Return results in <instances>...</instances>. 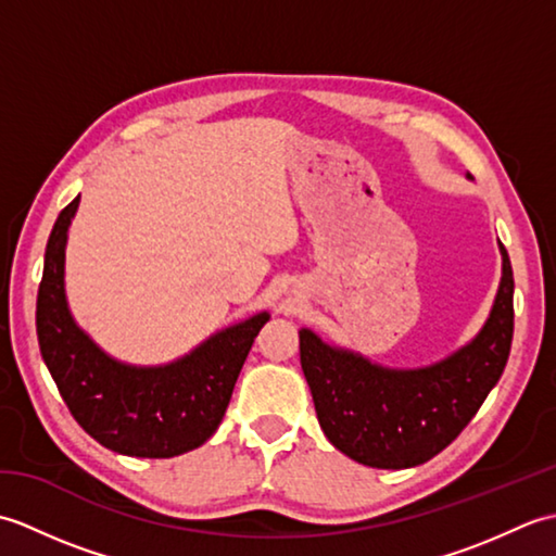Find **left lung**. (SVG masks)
<instances>
[{
  "mask_svg": "<svg viewBox=\"0 0 556 556\" xmlns=\"http://www.w3.org/2000/svg\"><path fill=\"white\" fill-rule=\"evenodd\" d=\"M473 341L425 368H384L301 329V368L320 428L341 454L372 468L420 466L452 444L500 382L514 337V271Z\"/></svg>",
  "mask_w": 556,
  "mask_h": 556,
  "instance_id": "1",
  "label": "left lung"
}]
</instances>
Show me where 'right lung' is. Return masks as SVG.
<instances>
[{"label":"right lung","instance_id":"add662e5","mask_svg":"<svg viewBox=\"0 0 556 556\" xmlns=\"http://www.w3.org/2000/svg\"><path fill=\"white\" fill-rule=\"evenodd\" d=\"M78 200L80 195L59 212L45 248L35 325L47 370L71 416L102 446L140 458L191 452L219 428L248 351L269 313L222 329L167 365H128L108 356L76 325L66 303V233Z\"/></svg>","mask_w":556,"mask_h":556}]
</instances>
